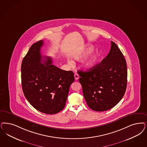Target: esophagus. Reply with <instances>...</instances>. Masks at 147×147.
Listing matches in <instances>:
<instances>
[{
    "instance_id": "esophagus-1",
    "label": "esophagus",
    "mask_w": 147,
    "mask_h": 147,
    "mask_svg": "<svg viewBox=\"0 0 147 147\" xmlns=\"http://www.w3.org/2000/svg\"><path fill=\"white\" fill-rule=\"evenodd\" d=\"M74 78H75V79L76 80H78L79 79V74H78V73H75L74 74Z\"/></svg>"
}]
</instances>
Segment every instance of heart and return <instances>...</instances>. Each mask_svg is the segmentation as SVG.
I'll use <instances>...</instances> for the list:
<instances>
[{"label": "heart", "mask_w": 147, "mask_h": 147, "mask_svg": "<svg viewBox=\"0 0 147 147\" xmlns=\"http://www.w3.org/2000/svg\"><path fill=\"white\" fill-rule=\"evenodd\" d=\"M93 50H94V47L91 45H88L87 46L84 50H79V51H77L74 54L73 57L76 60L80 61L86 57L93 51ZM98 55H99L98 52H96L94 54H93L90 58H88V59H87L83 63L84 67L87 69L91 68L94 64ZM68 63L71 66L73 65V61L71 60H68Z\"/></svg>", "instance_id": "b5f03b06"}]
</instances>
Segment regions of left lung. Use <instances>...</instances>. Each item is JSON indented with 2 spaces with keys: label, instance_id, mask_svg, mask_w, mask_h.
<instances>
[{
  "label": "left lung",
  "instance_id": "obj_1",
  "mask_svg": "<svg viewBox=\"0 0 147 147\" xmlns=\"http://www.w3.org/2000/svg\"><path fill=\"white\" fill-rule=\"evenodd\" d=\"M83 95L88 107L105 111L116 105L124 96L127 85L125 59L115 43L101 62L87 71H78Z\"/></svg>",
  "mask_w": 147,
  "mask_h": 147
}]
</instances>
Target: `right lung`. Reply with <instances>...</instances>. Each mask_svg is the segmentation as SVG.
<instances>
[{
  "instance_id": "obj_1",
  "label": "right lung",
  "mask_w": 147,
  "mask_h": 147,
  "mask_svg": "<svg viewBox=\"0 0 147 147\" xmlns=\"http://www.w3.org/2000/svg\"><path fill=\"white\" fill-rule=\"evenodd\" d=\"M43 45V40L36 42L23 58L22 86L24 96L32 107L42 113L52 115L65 107L74 76L72 71H64L52 65L50 57H43L40 54Z\"/></svg>"
}]
</instances>
